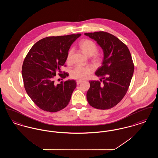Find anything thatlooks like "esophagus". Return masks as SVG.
<instances>
[{
  "mask_svg": "<svg viewBox=\"0 0 158 158\" xmlns=\"http://www.w3.org/2000/svg\"><path fill=\"white\" fill-rule=\"evenodd\" d=\"M82 82V81H81V80H77V81H76V84L78 85H79L80 83H81Z\"/></svg>",
  "mask_w": 158,
  "mask_h": 158,
  "instance_id": "1",
  "label": "esophagus"
}]
</instances>
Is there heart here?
Masks as SVG:
<instances>
[{"mask_svg":"<svg viewBox=\"0 0 158 158\" xmlns=\"http://www.w3.org/2000/svg\"><path fill=\"white\" fill-rule=\"evenodd\" d=\"M79 47L83 52L88 56H93L92 60L94 63H98L100 61V56L96 54L97 52V47L92 41L89 40H84L80 43ZM72 54L73 49L69 50L67 56V61L68 62L71 60ZM93 70V68L90 66L76 65L70 71V76L73 79L83 80L88 78L92 73Z\"/></svg>","mask_w":158,"mask_h":158,"instance_id":"obj_1","label":"heart"}]
</instances>
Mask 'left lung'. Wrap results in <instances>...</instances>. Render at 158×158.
<instances>
[{
	"instance_id": "1",
	"label": "left lung",
	"mask_w": 158,
	"mask_h": 158,
	"mask_svg": "<svg viewBox=\"0 0 158 158\" xmlns=\"http://www.w3.org/2000/svg\"><path fill=\"white\" fill-rule=\"evenodd\" d=\"M103 50L101 67L95 75L99 81H89L86 94L89 104L99 110H108L118 104L124 98L134 72V64L127 45L112 34L99 31L85 33Z\"/></svg>"
}]
</instances>
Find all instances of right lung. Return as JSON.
I'll return each instance as SVG.
<instances>
[{
	"label": "right lung",
	"instance_id": "add662e5",
	"mask_svg": "<svg viewBox=\"0 0 158 158\" xmlns=\"http://www.w3.org/2000/svg\"><path fill=\"white\" fill-rule=\"evenodd\" d=\"M81 35L77 34L43 38L27 54L22 68L24 87L30 98L41 110L57 112L70 102L76 82L68 80L56 84L54 78L60 73L67 60L70 46ZM67 76V73L60 75L63 78Z\"/></svg>",
	"mask_w": 158,
	"mask_h": 158
}]
</instances>
